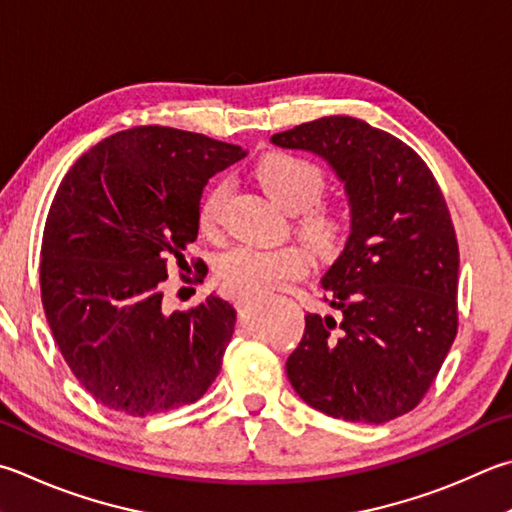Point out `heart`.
<instances>
[{
    "instance_id": "1",
    "label": "heart",
    "mask_w": 512,
    "mask_h": 512,
    "mask_svg": "<svg viewBox=\"0 0 512 512\" xmlns=\"http://www.w3.org/2000/svg\"><path fill=\"white\" fill-rule=\"evenodd\" d=\"M255 179L262 190L288 215H297L295 230L318 255H331L345 239V221L331 208L318 206L327 176L304 156L271 154L257 163ZM228 197V183H212L199 203V228L215 235L221 226V212ZM311 266V257L302 246H255L235 244L217 257L215 271L230 293L250 295L280 286L300 277Z\"/></svg>"
}]
</instances>
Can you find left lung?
<instances>
[{
    "label": "left lung",
    "instance_id": "1",
    "mask_svg": "<svg viewBox=\"0 0 512 512\" xmlns=\"http://www.w3.org/2000/svg\"><path fill=\"white\" fill-rule=\"evenodd\" d=\"M271 141L322 156L345 183L351 232L322 277L333 315H306L286 376L304 403L385 423L421 403L457 336L459 246L443 192L410 145L351 116Z\"/></svg>",
    "mask_w": 512,
    "mask_h": 512
}]
</instances>
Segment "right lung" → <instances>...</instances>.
<instances>
[{"instance_id":"add662e5","label":"right lung","mask_w":512,"mask_h":512,"mask_svg":"<svg viewBox=\"0 0 512 512\" xmlns=\"http://www.w3.org/2000/svg\"><path fill=\"white\" fill-rule=\"evenodd\" d=\"M239 145L172 127H134L82 154L46 217L40 288L73 376L109 410L147 416L199 401L217 378L237 311L210 295L167 313V259L197 239L210 176ZM199 264V262H197Z\"/></svg>"}]
</instances>
